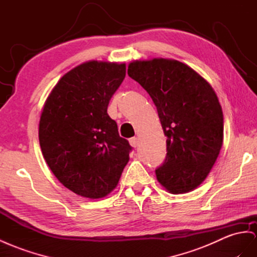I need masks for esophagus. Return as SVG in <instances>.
I'll return each instance as SVG.
<instances>
[{"mask_svg": "<svg viewBox=\"0 0 257 257\" xmlns=\"http://www.w3.org/2000/svg\"><path fill=\"white\" fill-rule=\"evenodd\" d=\"M129 143H130V146L133 147V148H137L138 144H139V141H138V139H137L136 137H134V138H131V139H129Z\"/></svg>", "mask_w": 257, "mask_h": 257, "instance_id": "esophagus-1", "label": "esophagus"}]
</instances>
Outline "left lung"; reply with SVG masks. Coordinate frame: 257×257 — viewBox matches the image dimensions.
Wrapping results in <instances>:
<instances>
[{
	"mask_svg": "<svg viewBox=\"0 0 257 257\" xmlns=\"http://www.w3.org/2000/svg\"><path fill=\"white\" fill-rule=\"evenodd\" d=\"M128 75L152 97L167 137L157 180L169 193L192 191L205 180L222 147L223 115L214 89L188 65L168 58L131 62Z\"/></svg>",
	"mask_w": 257,
	"mask_h": 257,
	"instance_id": "8db88e82",
	"label": "left lung"
}]
</instances>
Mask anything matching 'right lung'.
Returning <instances> with one entry per match:
<instances>
[{"label": "right lung", "mask_w": 257, "mask_h": 257, "mask_svg": "<svg viewBox=\"0 0 257 257\" xmlns=\"http://www.w3.org/2000/svg\"><path fill=\"white\" fill-rule=\"evenodd\" d=\"M126 64L90 61L65 74L52 89L39 123L45 162L64 187L101 199L117 187L129 162V142L107 114Z\"/></svg>", "instance_id": "right-lung-1"}]
</instances>
